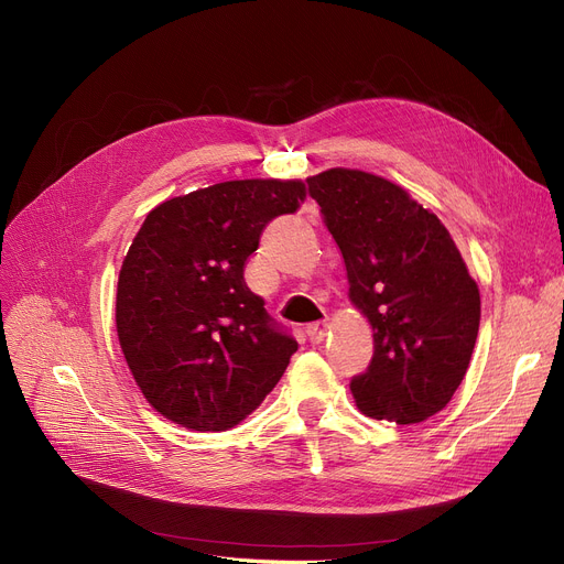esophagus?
<instances>
[{"label":"esophagus","mask_w":564,"mask_h":564,"mask_svg":"<svg viewBox=\"0 0 564 564\" xmlns=\"http://www.w3.org/2000/svg\"><path fill=\"white\" fill-rule=\"evenodd\" d=\"M327 332H329L327 322H315V324H308V327H306V336L315 345H319L324 338H327Z\"/></svg>","instance_id":"1"}]
</instances>
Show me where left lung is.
Returning <instances> with one entry per match:
<instances>
[{
	"mask_svg": "<svg viewBox=\"0 0 564 564\" xmlns=\"http://www.w3.org/2000/svg\"><path fill=\"white\" fill-rule=\"evenodd\" d=\"M336 240L349 300L372 324L375 351L349 389L377 421L411 425L446 406L480 327V292L436 215L379 175L332 169L308 177Z\"/></svg>",
	"mask_w": 564,
	"mask_h": 564,
	"instance_id": "left-lung-1",
	"label": "left lung"
}]
</instances>
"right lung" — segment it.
I'll return each mask as SVG.
<instances>
[{
	"instance_id": "obj_1",
	"label": "right lung",
	"mask_w": 564,
	"mask_h": 564,
	"mask_svg": "<svg viewBox=\"0 0 564 564\" xmlns=\"http://www.w3.org/2000/svg\"><path fill=\"white\" fill-rule=\"evenodd\" d=\"M304 196L302 181H230L145 217L118 274L116 332L141 393L169 421L228 430L283 377L297 340L249 290L245 262Z\"/></svg>"
}]
</instances>
